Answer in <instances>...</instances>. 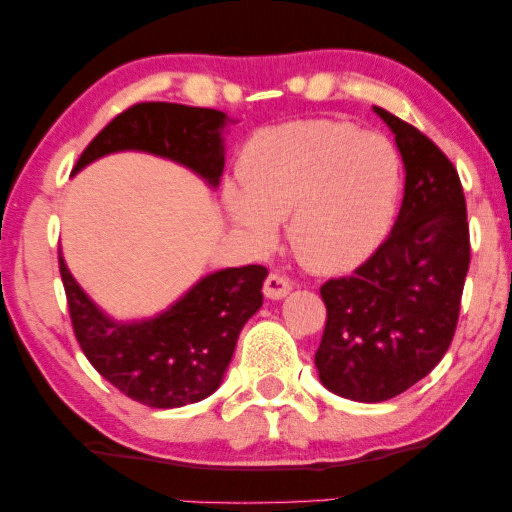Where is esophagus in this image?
<instances>
[{
	"label": "esophagus",
	"mask_w": 512,
	"mask_h": 512,
	"mask_svg": "<svg viewBox=\"0 0 512 512\" xmlns=\"http://www.w3.org/2000/svg\"><path fill=\"white\" fill-rule=\"evenodd\" d=\"M289 291H291V282H289V279H286L284 275H279V272H270V275L265 277L263 293H265V296H268L270 300L284 298Z\"/></svg>",
	"instance_id": "obj_1"
}]
</instances>
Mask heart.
Masks as SVG:
<instances>
[{
    "mask_svg": "<svg viewBox=\"0 0 512 512\" xmlns=\"http://www.w3.org/2000/svg\"><path fill=\"white\" fill-rule=\"evenodd\" d=\"M242 190L228 188L235 226L258 247L286 223L305 268L340 272L380 247L403 191V160L382 132L345 121H298L263 130L240 158Z\"/></svg>",
    "mask_w": 512,
    "mask_h": 512,
    "instance_id": "1",
    "label": "heart"
}]
</instances>
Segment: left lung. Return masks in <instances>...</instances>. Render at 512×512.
<instances>
[{"instance_id":"1","label":"left lung","mask_w":512,"mask_h":512,"mask_svg":"<svg viewBox=\"0 0 512 512\" xmlns=\"http://www.w3.org/2000/svg\"><path fill=\"white\" fill-rule=\"evenodd\" d=\"M375 111L403 156V205L375 254L319 289L326 328L314 354L324 387L363 403L389 401L438 366L471 263L466 198L450 158L415 125Z\"/></svg>"}]
</instances>
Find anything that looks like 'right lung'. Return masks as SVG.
I'll return each instance as SVG.
<instances>
[{
  "instance_id": "1",
  "label": "right lung",
  "mask_w": 512,
  "mask_h": 512,
  "mask_svg": "<svg viewBox=\"0 0 512 512\" xmlns=\"http://www.w3.org/2000/svg\"><path fill=\"white\" fill-rule=\"evenodd\" d=\"M216 109L172 102H139L100 130L76 160L74 172L114 151L137 149L191 167L209 184L223 174V128ZM69 317L76 340L104 380L149 408L198 403L219 389L237 335L263 305V265L226 268L200 279L156 319L116 324L74 282L62 256Z\"/></svg>"
}]
</instances>
